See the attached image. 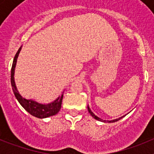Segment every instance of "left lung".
<instances>
[{"instance_id": "1", "label": "left lung", "mask_w": 154, "mask_h": 154, "mask_svg": "<svg viewBox=\"0 0 154 154\" xmlns=\"http://www.w3.org/2000/svg\"><path fill=\"white\" fill-rule=\"evenodd\" d=\"M87 108H88V111H89V113H90V115L92 116L94 118V119H96V120L101 121V122H106V120H103V119H100V118H99V117H98L97 116L95 115V114H94L93 112H92V111H91V109H90V108H89V106H88V107H87ZM123 116H122V117H119V118H118V119H113V120H109V121L107 120V122H108V123H114V122H116V121L119 120V119H122V118H123Z\"/></svg>"}]
</instances>
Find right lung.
Returning a JSON list of instances; mask_svg holds the SVG:
<instances>
[{
    "mask_svg": "<svg viewBox=\"0 0 154 154\" xmlns=\"http://www.w3.org/2000/svg\"><path fill=\"white\" fill-rule=\"evenodd\" d=\"M22 46L20 47L18 51L16 53L15 56L14 58L13 64H12L11 72V82L12 89H13L14 94L15 96L16 99L19 103L21 105V106L26 110L27 112H29L31 115L34 116L35 117L39 118V119H44V118L49 117L51 116H54L58 113L60 110L62 106V102L63 99V92L61 96H58L55 101L51 102L48 104H42L38 102L35 101L33 99H27L25 98L22 97V96L20 95L18 90L16 86L15 82H14V70H15L16 63H17V57L19 55V53L21 51Z\"/></svg>",
    "mask_w": 154,
    "mask_h": 154,
    "instance_id": "1",
    "label": "right lung"
}]
</instances>
